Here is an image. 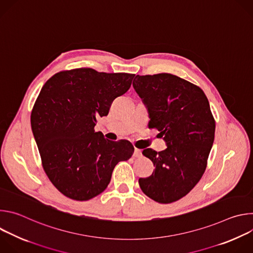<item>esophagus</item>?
<instances>
[{"instance_id": "34e87169", "label": "esophagus", "mask_w": 253, "mask_h": 253, "mask_svg": "<svg viewBox=\"0 0 253 253\" xmlns=\"http://www.w3.org/2000/svg\"><path fill=\"white\" fill-rule=\"evenodd\" d=\"M141 156H142V151H141L140 149L135 148V151H134V157L139 158V157H141Z\"/></svg>"}]
</instances>
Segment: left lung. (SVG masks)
<instances>
[{
    "label": "left lung",
    "instance_id": "obj_1",
    "mask_svg": "<svg viewBox=\"0 0 253 253\" xmlns=\"http://www.w3.org/2000/svg\"><path fill=\"white\" fill-rule=\"evenodd\" d=\"M135 79L133 87L148 108L149 127L160 131L167 145L160 152L143 150L155 170L147 178H139V185L154 201L171 203L188 194L202 177L214 141L215 120L198 86L167 73Z\"/></svg>",
    "mask_w": 253,
    "mask_h": 253
}]
</instances>
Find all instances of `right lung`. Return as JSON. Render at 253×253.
Masks as SVG:
<instances>
[{
	"mask_svg": "<svg viewBox=\"0 0 253 253\" xmlns=\"http://www.w3.org/2000/svg\"><path fill=\"white\" fill-rule=\"evenodd\" d=\"M134 76L78 68L59 72L43 86L31 113L32 131L44 171L68 198L86 201L99 195L116 164L132 156L129 141L105 139L94 127Z\"/></svg>",
	"mask_w": 253,
	"mask_h": 253,
	"instance_id": "add662e5",
	"label": "right lung"
}]
</instances>
